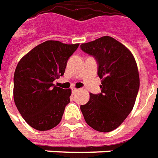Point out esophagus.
<instances>
[{
	"label": "esophagus",
	"mask_w": 158,
	"mask_h": 158,
	"mask_svg": "<svg viewBox=\"0 0 158 158\" xmlns=\"http://www.w3.org/2000/svg\"><path fill=\"white\" fill-rule=\"evenodd\" d=\"M78 90H79V89H77V88H75V87H72V88H71V91H72V93H76V92H77Z\"/></svg>",
	"instance_id": "34e87169"
}]
</instances>
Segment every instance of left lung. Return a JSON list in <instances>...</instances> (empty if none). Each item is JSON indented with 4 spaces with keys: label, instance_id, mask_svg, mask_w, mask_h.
Instances as JSON below:
<instances>
[{
    "label": "left lung",
    "instance_id": "1",
    "mask_svg": "<svg viewBox=\"0 0 158 158\" xmlns=\"http://www.w3.org/2000/svg\"><path fill=\"white\" fill-rule=\"evenodd\" d=\"M83 52L98 62V75L102 79L101 93H90L89 101L81 105L89 126L100 132H109L124 122L135 105L140 78L131 52L109 36L81 44Z\"/></svg>",
    "mask_w": 158,
    "mask_h": 158
}]
</instances>
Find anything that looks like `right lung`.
<instances>
[{
  "label": "right lung",
  "mask_w": 158,
  "mask_h": 158,
  "mask_svg": "<svg viewBox=\"0 0 158 158\" xmlns=\"http://www.w3.org/2000/svg\"><path fill=\"white\" fill-rule=\"evenodd\" d=\"M78 46L48 40L18 62L13 78L15 104L24 120L37 131H49L61 120L71 90L56 87L53 81L64 75L68 59Z\"/></svg>",
  "instance_id": "right-lung-1"
}]
</instances>
